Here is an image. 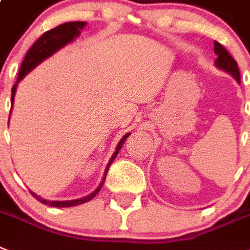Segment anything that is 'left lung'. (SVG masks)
Wrapping results in <instances>:
<instances>
[{
	"mask_svg": "<svg viewBox=\"0 0 250 250\" xmlns=\"http://www.w3.org/2000/svg\"><path fill=\"white\" fill-rule=\"evenodd\" d=\"M214 52L217 55L216 59V65L218 68L224 69L226 72H229L232 77L236 78L237 82H240V72H239V66H237V62L232 56L230 55V52L227 51L226 48L220 43L214 41Z\"/></svg>",
	"mask_w": 250,
	"mask_h": 250,
	"instance_id": "left-lung-1",
	"label": "left lung"
}]
</instances>
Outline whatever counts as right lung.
Here are the masks:
<instances>
[{
    "instance_id": "right-lung-1",
    "label": "right lung",
    "mask_w": 250,
    "mask_h": 250,
    "mask_svg": "<svg viewBox=\"0 0 250 250\" xmlns=\"http://www.w3.org/2000/svg\"><path fill=\"white\" fill-rule=\"evenodd\" d=\"M86 25V21H70V23H64L58 25L56 28L51 30H47V32H44L40 38H38L36 42L33 43V46L28 50L26 52L25 58H24L23 62H21V65H20V70H19V76H18V79H16V83L11 88V104L14 103V96H15V91H16V86H18V82H19L20 79L23 78L25 76L26 73H29L34 66H37L41 62H43L44 59H47L48 56H51L55 51H58L59 48H62V46H65L66 43L69 42H72L77 36H79L81 33V30L83 29V26ZM129 133H127L125 136H123V139L121 140V143L118 144L117 146V150H115V153L113 154V157L111 159L109 160V163H107L106 171H105V176L103 178V182L100 184V186L86 198L82 199H76V200H68V202H50V200H44L41 196H37L36 194L30 191V194L34 196V198L37 199L38 202H41L42 204H46V206L50 207H73V206H79V204H83V203L88 202L92 198L97 195V192L100 191V188H103V185H104L105 177H106L107 169L110 167V164L113 163V160L115 159V157L118 155L119 150L122 149V146L125 144V139L128 137Z\"/></svg>"
}]
</instances>
